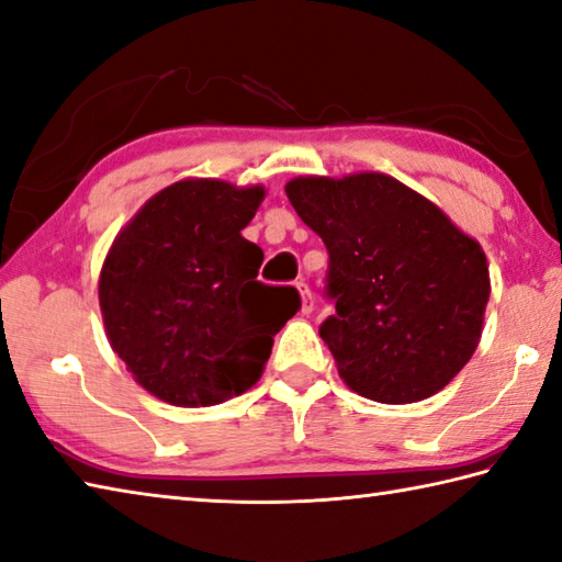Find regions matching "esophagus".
<instances>
[{
  "label": "esophagus",
  "mask_w": 562,
  "mask_h": 562,
  "mask_svg": "<svg viewBox=\"0 0 562 562\" xmlns=\"http://www.w3.org/2000/svg\"><path fill=\"white\" fill-rule=\"evenodd\" d=\"M296 290L302 294V314H312L314 312V296L306 282H296Z\"/></svg>",
  "instance_id": "34e87169"
}]
</instances>
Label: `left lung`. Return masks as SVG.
<instances>
[{"mask_svg":"<svg viewBox=\"0 0 562 562\" xmlns=\"http://www.w3.org/2000/svg\"><path fill=\"white\" fill-rule=\"evenodd\" d=\"M294 212L328 250L318 328L338 375L382 404L428 400L475 353L490 300L487 258L434 202L382 172L294 178Z\"/></svg>","mask_w":562,"mask_h":562,"instance_id":"8db88e82","label":"left lung"}]
</instances>
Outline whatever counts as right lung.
Returning <instances> with one entry per match:
<instances>
[{"label": "right lung", "instance_id": "1", "mask_svg": "<svg viewBox=\"0 0 562 562\" xmlns=\"http://www.w3.org/2000/svg\"><path fill=\"white\" fill-rule=\"evenodd\" d=\"M262 196L260 184L180 180L109 248L99 274L106 338L153 397L175 406L238 397L300 310L292 288L258 280L262 250L240 236Z\"/></svg>", "mask_w": 562, "mask_h": 562}]
</instances>
